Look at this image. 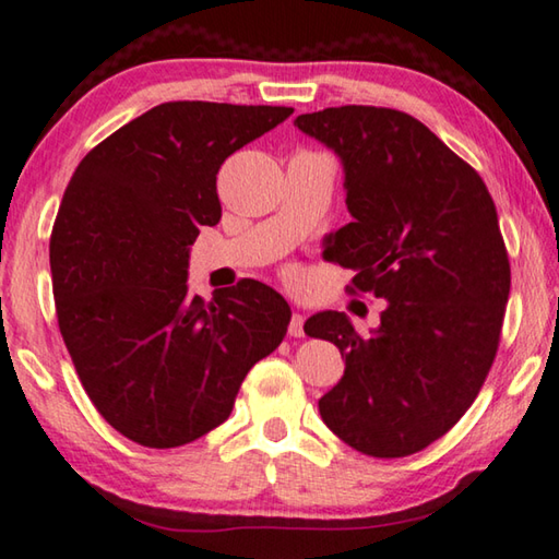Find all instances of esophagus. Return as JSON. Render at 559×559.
<instances>
[{"instance_id":"34e87169","label":"esophagus","mask_w":559,"mask_h":559,"mask_svg":"<svg viewBox=\"0 0 559 559\" xmlns=\"http://www.w3.org/2000/svg\"><path fill=\"white\" fill-rule=\"evenodd\" d=\"M302 323H306V316L293 313L290 325H288V335L290 337H302V335H306V333H302Z\"/></svg>"}]
</instances>
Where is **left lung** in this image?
Returning <instances> with one entry per match:
<instances>
[{
    "mask_svg": "<svg viewBox=\"0 0 559 559\" xmlns=\"http://www.w3.org/2000/svg\"><path fill=\"white\" fill-rule=\"evenodd\" d=\"M296 126L345 167L353 222L330 234L325 259L355 271L349 293L386 300L370 335L337 310L302 325L345 357L320 416L359 453L412 456L466 414L498 353L510 261L493 197L409 112L340 106Z\"/></svg>",
    "mask_w": 559,
    "mask_h": 559,
    "instance_id": "8db88e82",
    "label": "left lung"
}]
</instances>
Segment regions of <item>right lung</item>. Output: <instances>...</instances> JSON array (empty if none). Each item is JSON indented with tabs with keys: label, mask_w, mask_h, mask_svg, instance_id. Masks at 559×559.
Segmentation results:
<instances>
[{
	"label": "right lung",
	"mask_w": 559,
	"mask_h": 559,
	"mask_svg": "<svg viewBox=\"0 0 559 559\" xmlns=\"http://www.w3.org/2000/svg\"><path fill=\"white\" fill-rule=\"evenodd\" d=\"M286 106L173 100L130 120L75 167L49 259L75 372L112 429L175 449L229 419L246 372L286 337L288 302L243 278L189 298V246L222 219L224 159Z\"/></svg>",
	"instance_id": "add662e5"
}]
</instances>
